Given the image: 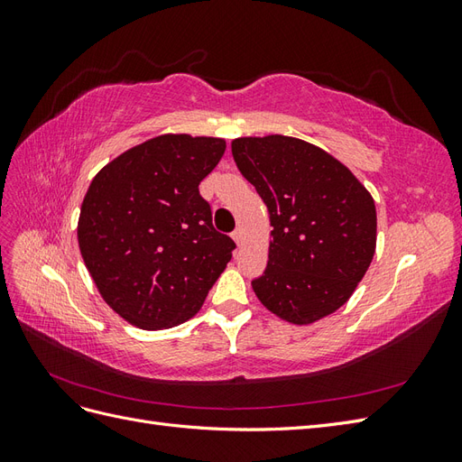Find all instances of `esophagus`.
<instances>
[{"mask_svg": "<svg viewBox=\"0 0 462 462\" xmlns=\"http://www.w3.org/2000/svg\"><path fill=\"white\" fill-rule=\"evenodd\" d=\"M231 236H233V241H235L236 245H239V246L243 245V229H241V227H236Z\"/></svg>", "mask_w": 462, "mask_h": 462, "instance_id": "34e87169", "label": "esophagus"}]
</instances>
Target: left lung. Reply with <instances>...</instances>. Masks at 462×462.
<instances>
[{"mask_svg": "<svg viewBox=\"0 0 462 462\" xmlns=\"http://www.w3.org/2000/svg\"><path fill=\"white\" fill-rule=\"evenodd\" d=\"M231 152L268 206L272 241L258 300L289 324L309 326L351 299L375 253V204L331 153L300 138L241 136Z\"/></svg>", "mask_w": 462, "mask_h": 462, "instance_id": "obj_1", "label": "left lung"}]
</instances>
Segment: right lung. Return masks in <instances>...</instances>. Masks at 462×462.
Here are the masks:
<instances>
[{
    "mask_svg": "<svg viewBox=\"0 0 462 462\" xmlns=\"http://www.w3.org/2000/svg\"><path fill=\"white\" fill-rule=\"evenodd\" d=\"M226 152L216 136L160 134L96 173L79 216V248L102 299L141 329L200 310L235 243L212 226L200 180Z\"/></svg>",
    "mask_w": 462,
    "mask_h": 462,
    "instance_id": "obj_1",
    "label": "right lung"
}]
</instances>
